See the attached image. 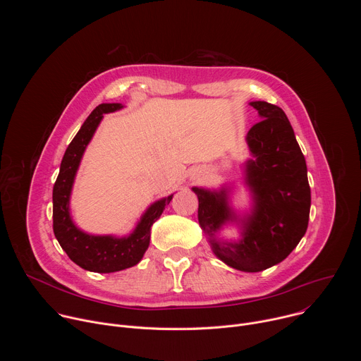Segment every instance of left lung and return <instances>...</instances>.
I'll return each instance as SVG.
<instances>
[{"label": "left lung", "instance_id": "1", "mask_svg": "<svg viewBox=\"0 0 361 361\" xmlns=\"http://www.w3.org/2000/svg\"><path fill=\"white\" fill-rule=\"evenodd\" d=\"M250 106L263 118L245 138L252 156L244 167L252 197L250 214H235L226 187L219 191L192 187V191L198 197V223L213 252L235 270L257 273L281 263L297 247L308 226L312 192L305 159L284 111L266 101ZM227 222L240 224L238 242L218 237Z\"/></svg>", "mask_w": 361, "mask_h": 361}]
</instances>
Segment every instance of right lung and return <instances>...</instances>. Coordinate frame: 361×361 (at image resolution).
<instances>
[{
	"instance_id": "obj_1",
	"label": "right lung",
	"mask_w": 361,
	"mask_h": 361,
	"mask_svg": "<svg viewBox=\"0 0 361 361\" xmlns=\"http://www.w3.org/2000/svg\"><path fill=\"white\" fill-rule=\"evenodd\" d=\"M123 107L120 102H113L94 109L67 147L53 188V230L56 238L77 266L94 273H116L138 264L149 245L151 226L160 219L173 198L171 194L152 202L141 216L134 231L127 237L92 235L81 231L74 224L70 214V197L82 154L101 123L102 114L114 113Z\"/></svg>"
}]
</instances>
